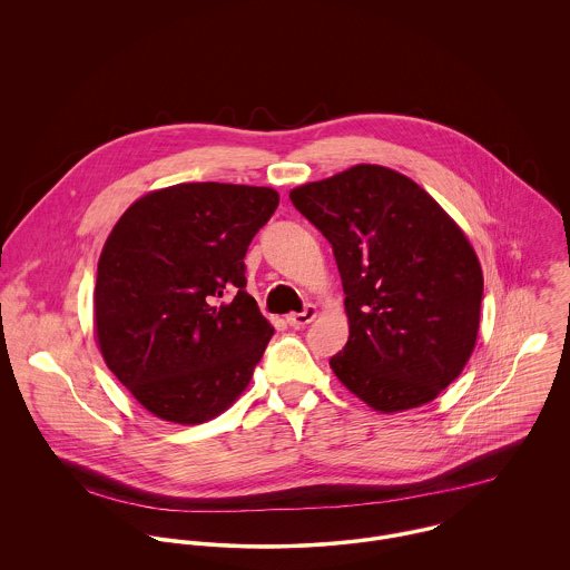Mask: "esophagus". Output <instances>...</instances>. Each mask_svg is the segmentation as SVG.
Masks as SVG:
<instances>
[{
  "instance_id": "obj_1",
  "label": "esophagus",
  "mask_w": 570,
  "mask_h": 570,
  "mask_svg": "<svg viewBox=\"0 0 570 570\" xmlns=\"http://www.w3.org/2000/svg\"><path fill=\"white\" fill-rule=\"evenodd\" d=\"M316 307L314 305H307L301 314H289L287 316V323L289 326H294V328H301V326L309 325L314 318H316Z\"/></svg>"
}]
</instances>
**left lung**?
Instances as JSON below:
<instances>
[{
	"instance_id": "8db88e82",
	"label": "left lung",
	"mask_w": 570,
	"mask_h": 570,
	"mask_svg": "<svg viewBox=\"0 0 570 570\" xmlns=\"http://www.w3.org/2000/svg\"><path fill=\"white\" fill-rule=\"evenodd\" d=\"M331 244L348 340L328 364L364 404L397 412L432 402L468 364L483 272L450 215L410 177L357 164L289 193Z\"/></svg>"
}]
</instances>
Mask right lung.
<instances>
[{
  "label": "right lung",
  "mask_w": 570,
  "mask_h": 570,
  "mask_svg": "<svg viewBox=\"0 0 570 570\" xmlns=\"http://www.w3.org/2000/svg\"><path fill=\"white\" fill-rule=\"evenodd\" d=\"M278 193L219 181L138 199L98 258L94 323L109 371L164 421L230 406L274 335L245 292V252Z\"/></svg>",
  "instance_id": "1"
}]
</instances>
